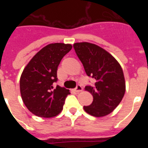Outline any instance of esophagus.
<instances>
[{
	"label": "esophagus",
	"mask_w": 148,
	"mask_h": 148,
	"mask_svg": "<svg viewBox=\"0 0 148 148\" xmlns=\"http://www.w3.org/2000/svg\"><path fill=\"white\" fill-rule=\"evenodd\" d=\"M82 90V86H81L80 84H77L76 87H75V92H81Z\"/></svg>",
	"instance_id": "34e87169"
}]
</instances>
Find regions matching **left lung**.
I'll return each mask as SVG.
<instances>
[{"label":"left lung","instance_id":"obj_1","mask_svg":"<svg viewBox=\"0 0 148 148\" xmlns=\"http://www.w3.org/2000/svg\"><path fill=\"white\" fill-rule=\"evenodd\" d=\"M73 47L87 75L95 81L92 86H86L93 101L90 105L84 106V109L95 117L107 116L116 109L125 95L122 69L114 57L95 44L75 43Z\"/></svg>","mask_w":148,"mask_h":148}]
</instances>
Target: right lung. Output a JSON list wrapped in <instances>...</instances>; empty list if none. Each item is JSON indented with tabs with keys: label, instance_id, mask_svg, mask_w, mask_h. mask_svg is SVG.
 Returning a JSON list of instances; mask_svg holds the SVG:
<instances>
[{
	"label": "right lung",
	"instance_id": "right-lung-1",
	"mask_svg": "<svg viewBox=\"0 0 148 148\" xmlns=\"http://www.w3.org/2000/svg\"><path fill=\"white\" fill-rule=\"evenodd\" d=\"M71 44H48L30 60L21 74L20 90L27 109L35 116L51 118L59 114L70 90L53 84L57 82V70Z\"/></svg>",
	"mask_w": 148,
	"mask_h": 148
}]
</instances>
